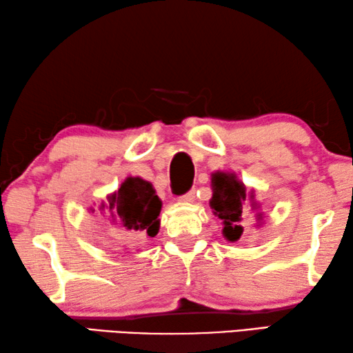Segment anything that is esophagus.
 <instances>
[{"label": "esophagus", "mask_w": 353, "mask_h": 353, "mask_svg": "<svg viewBox=\"0 0 353 353\" xmlns=\"http://www.w3.org/2000/svg\"><path fill=\"white\" fill-rule=\"evenodd\" d=\"M181 201H184V203H194V201H195V190H190V192H188L181 199Z\"/></svg>", "instance_id": "esophagus-1"}]
</instances>
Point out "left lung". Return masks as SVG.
Returning a JSON list of instances; mask_svg holds the SVG:
<instances>
[{"label": "left lung", "instance_id": "1", "mask_svg": "<svg viewBox=\"0 0 353 353\" xmlns=\"http://www.w3.org/2000/svg\"><path fill=\"white\" fill-rule=\"evenodd\" d=\"M211 189L212 197L210 206L212 214L222 221V234L228 242H236L244 233L242 227V211H244L245 201L250 203V211H255L256 225L263 223L264 212L261 205L255 200V190L247 192L245 184L242 183L238 175L231 170H216L211 173Z\"/></svg>", "mask_w": 353, "mask_h": 353}]
</instances>
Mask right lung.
<instances>
[{
  "mask_svg": "<svg viewBox=\"0 0 353 353\" xmlns=\"http://www.w3.org/2000/svg\"><path fill=\"white\" fill-rule=\"evenodd\" d=\"M161 208L163 200L156 195L153 184L141 176L130 175L119 189L106 195V201L98 205V211L100 214L108 211L109 222L120 231L154 238L161 225L158 219ZM88 211L94 214L97 210L89 206Z\"/></svg>",
  "mask_w": 353,
  "mask_h": 353,
  "instance_id": "obj_1",
  "label": "right lung"
}]
</instances>
